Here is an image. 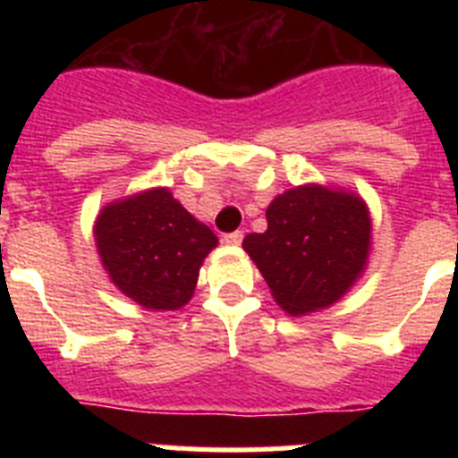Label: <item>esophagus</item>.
I'll list each match as a JSON object with an SVG mask.
<instances>
[{
	"mask_svg": "<svg viewBox=\"0 0 458 458\" xmlns=\"http://www.w3.org/2000/svg\"><path fill=\"white\" fill-rule=\"evenodd\" d=\"M225 242H226V245H241V242H242V232L225 233Z\"/></svg>",
	"mask_w": 458,
	"mask_h": 458,
	"instance_id": "1",
	"label": "esophagus"
}]
</instances>
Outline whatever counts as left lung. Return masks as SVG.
I'll return each instance as SVG.
<instances>
[{"label": "left lung", "instance_id": "1", "mask_svg": "<svg viewBox=\"0 0 458 458\" xmlns=\"http://www.w3.org/2000/svg\"><path fill=\"white\" fill-rule=\"evenodd\" d=\"M268 229L242 241L284 311L301 317L330 307L365 270L371 220L365 201L321 185L275 197Z\"/></svg>", "mask_w": 458, "mask_h": 458}]
</instances>
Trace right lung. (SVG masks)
I'll list each match as a JSON object with an SVG mask.
<instances>
[{"mask_svg":"<svg viewBox=\"0 0 458 458\" xmlns=\"http://www.w3.org/2000/svg\"><path fill=\"white\" fill-rule=\"evenodd\" d=\"M96 245L112 282L147 310H179L192 298L206 254L217 245L165 188L103 208Z\"/></svg>","mask_w":458,"mask_h":458,"instance_id":"obj_1","label":"right lung"}]
</instances>
